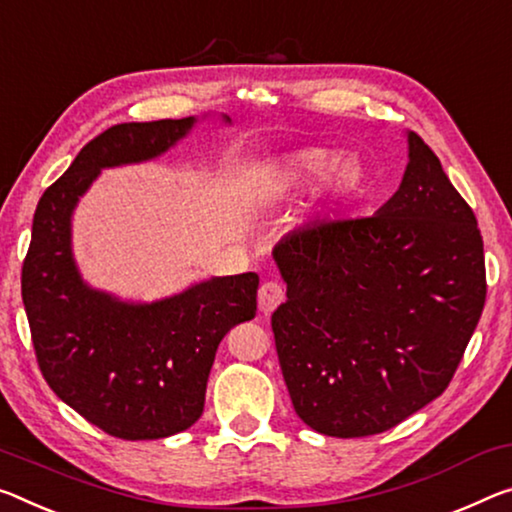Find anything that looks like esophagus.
Masks as SVG:
<instances>
[{
  "instance_id": "34e87169",
  "label": "esophagus",
  "mask_w": 512,
  "mask_h": 512,
  "mask_svg": "<svg viewBox=\"0 0 512 512\" xmlns=\"http://www.w3.org/2000/svg\"><path fill=\"white\" fill-rule=\"evenodd\" d=\"M257 300H259V310H262L264 314H271L275 307L285 300V287H282L280 282H273V280L264 282V285L259 287Z\"/></svg>"
}]
</instances>
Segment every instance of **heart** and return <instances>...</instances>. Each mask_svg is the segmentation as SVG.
Instances as JSON below:
<instances>
[{
    "mask_svg": "<svg viewBox=\"0 0 512 512\" xmlns=\"http://www.w3.org/2000/svg\"><path fill=\"white\" fill-rule=\"evenodd\" d=\"M332 161V152L323 148H300L273 159L266 166V177L275 189H298L321 177ZM326 174V196L330 200H351L364 186V168L360 159L342 157Z\"/></svg>",
    "mask_w": 512,
    "mask_h": 512,
    "instance_id": "1",
    "label": "heart"
}]
</instances>
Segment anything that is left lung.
I'll return each instance as SVG.
<instances>
[{"mask_svg":"<svg viewBox=\"0 0 512 512\" xmlns=\"http://www.w3.org/2000/svg\"><path fill=\"white\" fill-rule=\"evenodd\" d=\"M399 191L373 216L321 221L273 248L271 316L296 415L316 433L389 431L449 387L485 305L483 237L435 152L408 134Z\"/></svg>","mask_w":512,"mask_h":512,"instance_id":"left-lung-1","label":"left lung"}]
</instances>
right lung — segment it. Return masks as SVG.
I'll return each mask as SVG.
<instances>
[{"label":"right lung","instance_id":"right-lung-1","mask_svg":"<svg viewBox=\"0 0 512 512\" xmlns=\"http://www.w3.org/2000/svg\"><path fill=\"white\" fill-rule=\"evenodd\" d=\"M193 123H123L88 141L40 198L22 264L40 373L63 403L120 440H159L196 424L218 344L257 312V273L198 282L154 303H125L88 287L72 257L70 218L100 170L159 157Z\"/></svg>","mask_w":512,"mask_h":512}]
</instances>
